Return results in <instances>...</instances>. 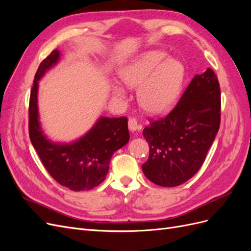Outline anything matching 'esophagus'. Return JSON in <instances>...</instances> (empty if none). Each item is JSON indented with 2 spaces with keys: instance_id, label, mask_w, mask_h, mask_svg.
I'll return each mask as SVG.
<instances>
[{
  "instance_id": "1",
  "label": "esophagus",
  "mask_w": 251,
  "mask_h": 251,
  "mask_svg": "<svg viewBox=\"0 0 251 251\" xmlns=\"http://www.w3.org/2000/svg\"><path fill=\"white\" fill-rule=\"evenodd\" d=\"M127 126H128V130H130L131 132H135V131H137L138 128H140V126L137 124V120H136L135 118L128 119Z\"/></svg>"
}]
</instances>
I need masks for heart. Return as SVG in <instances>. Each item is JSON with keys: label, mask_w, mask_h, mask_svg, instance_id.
<instances>
[{"label": "heart", "mask_w": 251, "mask_h": 251, "mask_svg": "<svg viewBox=\"0 0 251 251\" xmlns=\"http://www.w3.org/2000/svg\"><path fill=\"white\" fill-rule=\"evenodd\" d=\"M184 76V65L160 50L142 53L120 71L128 88H140L137 97L141 109L155 116L164 115L174 108ZM112 91L117 97H125V89L115 80Z\"/></svg>", "instance_id": "1"}]
</instances>
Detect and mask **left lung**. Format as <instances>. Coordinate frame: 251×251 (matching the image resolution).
<instances>
[{"instance_id": "8db88e82", "label": "left lung", "mask_w": 251, "mask_h": 251, "mask_svg": "<svg viewBox=\"0 0 251 251\" xmlns=\"http://www.w3.org/2000/svg\"><path fill=\"white\" fill-rule=\"evenodd\" d=\"M221 92L210 68L192 79L168 116L144 127L150 156L142 172L153 183L174 187L200 170L219 131Z\"/></svg>"}]
</instances>
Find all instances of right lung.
Instances as JSON below:
<instances>
[{
    "label": "right lung",
    "mask_w": 251,
    "mask_h": 251,
    "mask_svg": "<svg viewBox=\"0 0 251 251\" xmlns=\"http://www.w3.org/2000/svg\"><path fill=\"white\" fill-rule=\"evenodd\" d=\"M55 49L41 63L34 76L29 101V136L51 177L71 191H89L107 177L112 155L130 140L126 117H100L90 130L71 142L49 139L41 126L37 93L39 81L57 65Z\"/></svg>",
    "instance_id": "1"
}]
</instances>
